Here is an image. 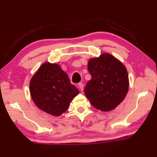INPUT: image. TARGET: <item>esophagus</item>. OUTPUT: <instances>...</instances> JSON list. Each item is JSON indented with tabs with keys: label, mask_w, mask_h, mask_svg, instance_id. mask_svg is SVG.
<instances>
[{
	"label": "esophagus",
	"mask_w": 157,
	"mask_h": 157,
	"mask_svg": "<svg viewBox=\"0 0 157 157\" xmlns=\"http://www.w3.org/2000/svg\"><path fill=\"white\" fill-rule=\"evenodd\" d=\"M77 88L80 89V91H82V90H83V88H84L83 83H82V82H80V83H78V85H77Z\"/></svg>",
	"instance_id": "34e87169"
}]
</instances>
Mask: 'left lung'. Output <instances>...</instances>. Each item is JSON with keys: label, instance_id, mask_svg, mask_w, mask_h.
<instances>
[{"label": "left lung", "instance_id": "obj_1", "mask_svg": "<svg viewBox=\"0 0 157 157\" xmlns=\"http://www.w3.org/2000/svg\"><path fill=\"white\" fill-rule=\"evenodd\" d=\"M88 70L91 79L84 92L91 105L101 111L115 109L125 98L129 89V77L121 62L109 53L90 58Z\"/></svg>", "mask_w": 157, "mask_h": 157}]
</instances>
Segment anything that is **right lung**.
<instances>
[{
    "label": "right lung",
    "mask_w": 157,
    "mask_h": 157,
    "mask_svg": "<svg viewBox=\"0 0 157 157\" xmlns=\"http://www.w3.org/2000/svg\"><path fill=\"white\" fill-rule=\"evenodd\" d=\"M30 93L39 109L52 116H59L67 110L79 90L71 83L59 65L46 62L31 78Z\"/></svg>",
    "instance_id": "add662e5"
}]
</instances>
